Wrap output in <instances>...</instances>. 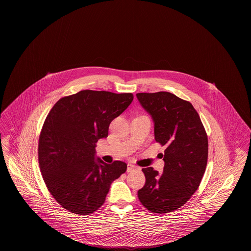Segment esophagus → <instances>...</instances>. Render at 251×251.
Segmentation results:
<instances>
[{
  "label": "esophagus",
  "mask_w": 251,
  "mask_h": 251,
  "mask_svg": "<svg viewBox=\"0 0 251 251\" xmlns=\"http://www.w3.org/2000/svg\"><path fill=\"white\" fill-rule=\"evenodd\" d=\"M137 167L135 166V165H133V164H131V163H128L127 164V169H126V171L128 172H131L133 171V170H135Z\"/></svg>",
  "instance_id": "obj_1"
}]
</instances>
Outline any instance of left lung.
Segmentation results:
<instances>
[{"label": "left lung", "mask_w": 251, "mask_h": 251, "mask_svg": "<svg viewBox=\"0 0 251 251\" xmlns=\"http://www.w3.org/2000/svg\"><path fill=\"white\" fill-rule=\"evenodd\" d=\"M154 122L157 143L165 146L161 175L144 168L145 184L138 198L155 213L176 211L198 190L208 160V137L193 105L173 93H137Z\"/></svg>", "instance_id": "left-lung-1"}]
</instances>
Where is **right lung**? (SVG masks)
Here are the masks:
<instances>
[{
    "mask_svg": "<svg viewBox=\"0 0 251 251\" xmlns=\"http://www.w3.org/2000/svg\"><path fill=\"white\" fill-rule=\"evenodd\" d=\"M132 101V93L85 90L59 99L46 117L39 140L40 171L67 211L90 214L98 210L111 183L126 171L124 161L107 164L96 158L95 147Z\"/></svg>",
    "mask_w": 251,
    "mask_h": 251,
    "instance_id": "1",
    "label": "right lung"
}]
</instances>
